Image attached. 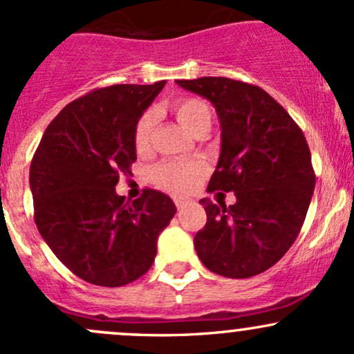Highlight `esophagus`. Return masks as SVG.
Here are the masks:
<instances>
[{
  "instance_id": "1",
  "label": "esophagus",
  "mask_w": 354,
  "mask_h": 354,
  "mask_svg": "<svg viewBox=\"0 0 354 354\" xmlns=\"http://www.w3.org/2000/svg\"><path fill=\"white\" fill-rule=\"evenodd\" d=\"M173 201H174V205H176V208H178V209L185 208L186 205L189 203L188 198H183V196H174V198H173Z\"/></svg>"
}]
</instances>
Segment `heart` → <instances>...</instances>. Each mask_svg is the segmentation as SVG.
Returning a JSON list of instances; mask_svg holds the SVG:
<instances>
[{"mask_svg":"<svg viewBox=\"0 0 354 354\" xmlns=\"http://www.w3.org/2000/svg\"><path fill=\"white\" fill-rule=\"evenodd\" d=\"M171 111L188 131L196 134L212 124V109L203 99L198 97H178L171 102ZM156 114L145 111L134 126V146L138 153H147L153 147ZM205 165L200 161H178L166 159L151 171V178L159 188L171 193H186L203 178Z\"/></svg>","mask_w":354,"mask_h":354,"instance_id":"b5f03b06","label":"heart"}]
</instances>
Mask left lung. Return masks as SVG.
I'll use <instances>...</instances> for the list:
<instances>
[{"instance_id":"obj_1","label":"left lung","mask_w":354,"mask_h":354,"mask_svg":"<svg viewBox=\"0 0 354 354\" xmlns=\"http://www.w3.org/2000/svg\"><path fill=\"white\" fill-rule=\"evenodd\" d=\"M207 97L218 112L221 153L208 192H234L236 203H200L207 225L195 235L203 266L247 279L262 274L296 242L316 185L304 133L259 85L201 77L176 80Z\"/></svg>"}]
</instances>
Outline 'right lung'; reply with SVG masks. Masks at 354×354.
<instances>
[{"mask_svg":"<svg viewBox=\"0 0 354 354\" xmlns=\"http://www.w3.org/2000/svg\"><path fill=\"white\" fill-rule=\"evenodd\" d=\"M165 80L94 88L67 104L30 166L35 223L57 259L94 286L120 287L153 266L158 236L176 213L171 198L145 188L133 203L115 195L136 161L134 126Z\"/></svg>","mask_w":354,"mask_h":354,"instance_id":"1","label":"right lung"}]
</instances>
